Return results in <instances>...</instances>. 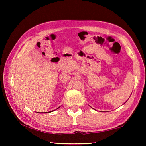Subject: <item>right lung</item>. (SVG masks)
<instances>
[{"label":"right lung","instance_id":"add662e5","mask_svg":"<svg viewBox=\"0 0 146 146\" xmlns=\"http://www.w3.org/2000/svg\"><path fill=\"white\" fill-rule=\"evenodd\" d=\"M59 108H60V107H59ZM58 108H57V109H58ZM50 112H51V111H50ZM48 113H49V112H48Z\"/></svg>","mask_w":146,"mask_h":146}]
</instances>
